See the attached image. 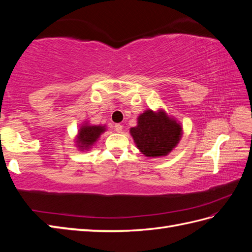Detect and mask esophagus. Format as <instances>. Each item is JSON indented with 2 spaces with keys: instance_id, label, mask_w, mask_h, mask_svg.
<instances>
[{
  "instance_id": "obj_1",
  "label": "esophagus",
  "mask_w": 252,
  "mask_h": 252,
  "mask_svg": "<svg viewBox=\"0 0 252 252\" xmlns=\"http://www.w3.org/2000/svg\"><path fill=\"white\" fill-rule=\"evenodd\" d=\"M122 129H123V126L120 125V123H117V125H115V130H116V132L121 133V132H122Z\"/></svg>"
}]
</instances>
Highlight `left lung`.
I'll list each match as a JSON object with an SVG mask.
<instances>
[{
	"label": "left lung",
	"mask_w": 252,
	"mask_h": 252,
	"mask_svg": "<svg viewBox=\"0 0 252 252\" xmlns=\"http://www.w3.org/2000/svg\"><path fill=\"white\" fill-rule=\"evenodd\" d=\"M130 134L144 156L158 158L168 156L178 146L183 126L162 108L146 109L137 117V125L131 127Z\"/></svg>",
	"instance_id": "1"
}]
</instances>
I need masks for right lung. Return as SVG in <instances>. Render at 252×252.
Instances as JSON below:
<instances>
[{
	"mask_svg": "<svg viewBox=\"0 0 252 252\" xmlns=\"http://www.w3.org/2000/svg\"><path fill=\"white\" fill-rule=\"evenodd\" d=\"M106 130L107 127L105 125H91L89 121H84L81 123L77 135L74 137L76 147L81 152L90 151Z\"/></svg>",
	"mask_w": 252,
	"mask_h": 252,
	"instance_id": "add662e5",
	"label": "right lung"
}]
</instances>
